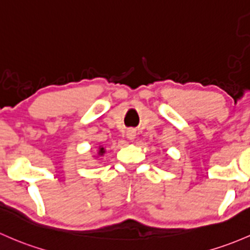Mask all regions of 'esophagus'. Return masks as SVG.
Instances as JSON below:
<instances>
[{"mask_svg":"<svg viewBox=\"0 0 250 250\" xmlns=\"http://www.w3.org/2000/svg\"><path fill=\"white\" fill-rule=\"evenodd\" d=\"M135 130L134 129H128L127 130V139L128 140H130V141H133L134 139H135Z\"/></svg>","mask_w":250,"mask_h":250,"instance_id":"obj_1","label":"esophagus"}]
</instances>
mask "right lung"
<instances>
[{
  "label": "right lung",
  "instance_id": "add662e5",
  "mask_svg": "<svg viewBox=\"0 0 250 250\" xmlns=\"http://www.w3.org/2000/svg\"><path fill=\"white\" fill-rule=\"evenodd\" d=\"M104 153H105V148L103 146H99L98 149H97V152H96V156L94 157H102V156H104Z\"/></svg>",
  "mask_w": 250,
  "mask_h": 250
}]
</instances>
